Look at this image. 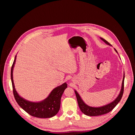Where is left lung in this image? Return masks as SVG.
I'll return each mask as SVG.
<instances>
[{
  "instance_id": "8db88e82",
  "label": "left lung",
  "mask_w": 135,
  "mask_h": 135,
  "mask_svg": "<svg viewBox=\"0 0 135 135\" xmlns=\"http://www.w3.org/2000/svg\"><path fill=\"white\" fill-rule=\"evenodd\" d=\"M101 38V40H103L106 44H107L109 45H111L107 41L103 39V38ZM115 50L118 53L117 51L115 49ZM124 76H123V81H122L121 90L119 95H118V97L114 102L110 103V104H109L108 105H106L104 106L100 107H90V106H89L88 105H86L83 102V101L82 100L81 98L80 97L79 94L76 91H75L77 100H78V103L79 107H80L81 112L83 113H84V114L88 115V116L93 117V116H99V115L105 114L107 113H109L111 110H112L113 109V108H114V107L118 105V104L120 102V101L121 100V99L122 97L123 91H124Z\"/></svg>"
}]
</instances>
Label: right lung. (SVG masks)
<instances>
[{"label":"right lung","instance_id":"1","mask_svg":"<svg viewBox=\"0 0 135 135\" xmlns=\"http://www.w3.org/2000/svg\"><path fill=\"white\" fill-rule=\"evenodd\" d=\"M16 57V55L11 68V73L13 92L16 102L23 110L32 117L38 118H50L54 117L60 109L61 98L65 90L67 88V83H65L54 89L48 97L41 102L33 103L24 99L16 91L13 80V70Z\"/></svg>","mask_w":135,"mask_h":135}]
</instances>
